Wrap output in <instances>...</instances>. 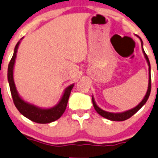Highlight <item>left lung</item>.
I'll list each match as a JSON object with an SVG mask.
<instances>
[{
  "label": "left lung",
  "mask_w": 158,
  "mask_h": 158,
  "mask_svg": "<svg viewBox=\"0 0 158 158\" xmlns=\"http://www.w3.org/2000/svg\"><path fill=\"white\" fill-rule=\"evenodd\" d=\"M141 39V38H140ZM141 44H142V40L141 39ZM142 50H143L144 52V55H145V57L146 59L147 62H148V64H149V87H148V90H147V93L145 94V98L144 99L141 101V103L138 105L137 106H136L135 108H133L132 110H128V111H125L124 113H121V114H113V113H109V112H106L102 110V109H100L97 105H96L95 102H94V98H92V101H93V105H94V107L95 109V110L98 112V114H100L101 116H102L103 118H106V119H109V120H111V121H125V120L129 119V118H131L133 114H135L138 110L141 109L142 106H144L145 104V102H147V100L149 98V94H150L151 92V75H150V63H149V60L148 58V56L147 54L145 52L143 49V47H142Z\"/></svg>",
  "instance_id": "1"
}]
</instances>
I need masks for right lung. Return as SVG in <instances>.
<instances>
[{"mask_svg":"<svg viewBox=\"0 0 158 158\" xmlns=\"http://www.w3.org/2000/svg\"><path fill=\"white\" fill-rule=\"evenodd\" d=\"M19 44H20V41H18L15 46L14 52H13L11 60L9 61V67H8V81H9V88H10V91H11L13 103L18 110V111L22 115L25 116V118H29L31 121H34V122L40 124H46L55 121L56 120L59 119L61 117V115L64 114L67 104H68L70 93H71V90L73 87V85H71L69 86L68 88H66L64 95H63L62 98L58 103V105L55 107L51 108V109L43 110V109H40V108H37L33 105H30V104H28L24 102L17 94L16 87H15L14 81H13V66H14L15 59H16V56H17Z\"/></svg>","mask_w":158,"mask_h":158,"instance_id":"obj_1","label":"right lung"}]
</instances>
